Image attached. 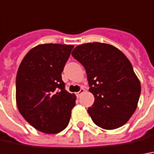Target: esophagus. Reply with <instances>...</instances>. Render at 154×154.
<instances>
[{
    "label": "esophagus",
    "instance_id": "34e87169",
    "mask_svg": "<svg viewBox=\"0 0 154 154\" xmlns=\"http://www.w3.org/2000/svg\"><path fill=\"white\" fill-rule=\"evenodd\" d=\"M82 93H84V89H83V88H81V89H80V91H79V92H77V97L79 98V97H80V96L82 95Z\"/></svg>",
    "mask_w": 154,
    "mask_h": 154
}]
</instances>
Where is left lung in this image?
<instances>
[{
	"label": "left lung",
	"mask_w": 154,
	"mask_h": 154,
	"mask_svg": "<svg viewBox=\"0 0 154 154\" xmlns=\"http://www.w3.org/2000/svg\"><path fill=\"white\" fill-rule=\"evenodd\" d=\"M72 55L84 66L94 103L88 112L96 125L114 130L125 125L137 107L140 81L120 50L103 43L77 46Z\"/></svg>",
	"instance_id": "1"
}]
</instances>
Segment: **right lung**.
Returning <instances> with one entry per match:
<instances>
[{
  "label": "right lung",
  "mask_w": 154,
  "mask_h": 154,
  "mask_svg": "<svg viewBox=\"0 0 154 154\" xmlns=\"http://www.w3.org/2000/svg\"><path fill=\"white\" fill-rule=\"evenodd\" d=\"M73 45L45 44L28 52L16 79L20 114L39 131L55 134L68 125L76 95L65 89L61 72Z\"/></svg>",
  "instance_id": "1"
}]
</instances>
